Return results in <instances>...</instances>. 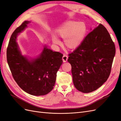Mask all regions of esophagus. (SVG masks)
I'll list each match as a JSON object with an SVG mask.
<instances>
[{
	"instance_id": "obj_1",
	"label": "esophagus",
	"mask_w": 121,
	"mask_h": 121,
	"mask_svg": "<svg viewBox=\"0 0 121 121\" xmlns=\"http://www.w3.org/2000/svg\"><path fill=\"white\" fill-rule=\"evenodd\" d=\"M68 59V56H67V55L65 54H64L63 56V62H66L67 61Z\"/></svg>"
}]
</instances>
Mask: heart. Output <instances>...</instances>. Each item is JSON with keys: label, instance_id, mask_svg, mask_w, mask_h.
I'll return each mask as SVG.
<instances>
[{"label": "heart", "instance_id": "obj_1", "mask_svg": "<svg viewBox=\"0 0 121 121\" xmlns=\"http://www.w3.org/2000/svg\"><path fill=\"white\" fill-rule=\"evenodd\" d=\"M87 32V26L84 22L69 21L57 29V34L65 39V44L69 49H75L83 41ZM52 41L56 44H60V41L56 36L52 37Z\"/></svg>", "mask_w": 121, "mask_h": 121}]
</instances>
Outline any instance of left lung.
I'll return each instance as SVG.
<instances>
[{
  "label": "left lung",
  "instance_id": "8db88e82",
  "mask_svg": "<svg viewBox=\"0 0 121 121\" xmlns=\"http://www.w3.org/2000/svg\"><path fill=\"white\" fill-rule=\"evenodd\" d=\"M115 53V45L110 35L104 26L99 24L74 52L68 54L76 88L89 93L102 86L111 74Z\"/></svg>",
  "mask_w": 121,
  "mask_h": 121
}]
</instances>
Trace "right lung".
I'll return each instance as SVG.
<instances>
[{
	"instance_id": "right-lung-1",
	"label": "right lung",
	"mask_w": 121,
	"mask_h": 121,
	"mask_svg": "<svg viewBox=\"0 0 121 121\" xmlns=\"http://www.w3.org/2000/svg\"><path fill=\"white\" fill-rule=\"evenodd\" d=\"M29 23L24 21L11 36L6 51L7 61L14 80L22 89L33 95H44L53 88L57 72L63 64V54L45 47L36 59L30 60L23 56L16 39L17 34Z\"/></svg>"
}]
</instances>
